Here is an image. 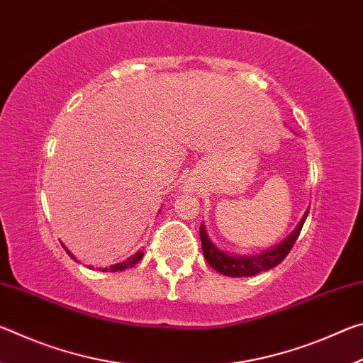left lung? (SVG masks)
<instances>
[{"instance_id": "1", "label": "left lung", "mask_w": 363, "mask_h": 363, "mask_svg": "<svg viewBox=\"0 0 363 363\" xmlns=\"http://www.w3.org/2000/svg\"><path fill=\"white\" fill-rule=\"evenodd\" d=\"M307 213H309V210H306L304 216L301 218L298 225L294 227V230L285 238V240H281L272 248L264 250L261 253L255 255H235L220 250L218 245L211 240L210 235H208L206 227L201 223L200 240L205 259L214 270H218V272L223 275H227V277H251V275L259 274L262 270H269L279 266V264L285 259L286 255L290 253L294 242L298 240L301 229H303L304 220L307 218Z\"/></svg>"}]
</instances>
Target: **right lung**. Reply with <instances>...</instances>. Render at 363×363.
Masks as SVG:
<instances>
[{
    "mask_svg": "<svg viewBox=\"0 0 363 363\" xmlns=\"http://www.w3.org/2000/svg\"><path fill=\"white\" fill-rule=\"evenodd\" d=\"M62 247H64V250L67 251V255H69L70 257H73V259L77 261V257L70 253V250L67 248L64 243H62ZM143 256H144V251H143V250H139L136 255H133L131 257H128V259L121 261V262H116V264H113V266H110L108 269H106V267L101 269V267H99V270H101V272H107V270H108V272H118V270H125V269H128V267L136 266V264H138L140 259H143ZM89 267H93V266H89Z\"/></svg>",
    "mask_w": 363,
    "mask_h": 363,
    "instance_id": "obj_1",
    "label": "right lung"
}]
</instances>
